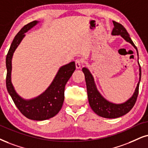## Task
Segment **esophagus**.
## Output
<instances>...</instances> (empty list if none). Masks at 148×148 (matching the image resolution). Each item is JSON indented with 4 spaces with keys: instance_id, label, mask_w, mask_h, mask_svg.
Wrapping results in <instances>:
<instances>
[{
    "instance_id": "1",
    "label": "esophagus",
    "mask_w": 148,
    "mask_h": 148,
    "mask_svg": "<svg viewBox=\"0 0 148 148\" xmlns=\"http://www.w3.org/2000/svg\"><path fill=\"white\" fill-rule=\"evenodd\" d=\"M75 63H76V68L77 69L80 68V66H81V64H82V61L80 60V59H76L75 61Z\"/></svg>"
}]
</instances>
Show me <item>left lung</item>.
<instances>
[{"label": "left lung", "mask_w": 148, "mask_h": 148, "mask_svg": "<svg viewBox=\"0 0 148 148\" xmlns=\"http://www.w3.org/2000/svg\"><path fill=\"white\" fill-rule=\"evenodd\" d=\"M114 28L112 31L113 35H121L126 42L130 43L134 48L136 50L138 54L137 48L132 42L131 38L130 37L128 33L127 32L126 29L118 22L113 21ZM139 65V63L138 62ZM83 72L85 74L86 85L87 89V96L89 103L91 109L96 113L97 115L104 118H117V117H121V116L126 115L133 107L135 104L136 99H137L138 93H139V83L141 80V66L139 65V81L136 86L134 94L129 100L122 104H114L110 102L109 101L106 100L100 92L97 89L96 84H95L94 79L92 75L87 68H83Z\"/></svg>", "instance_id": "8db88e82"}]
</instances>
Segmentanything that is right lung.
Wrapping results in <instances>:
<instances>
[{"instance_id":"add662e5","label":"right lung","mask_w":148,"mask_h":148,"mask_svg":"<svg viewBox=\"0 0 148 148\" xmlns=\"http://www.w3.org/2000/svg\"><path fill=\"white\" fill-rule=\"evenodd\" d=\"M37 22L35 20L24 26L15 36L11 44L6 57V86L14 104L22 115L28 119L42 121L53 117L61 110L64 101L65 86L76 70V65L75 62L72 61L61 67L51 85L37 98L24 100L17 94L11 80L12 57L14 51L25 36L24 33L36 25Z\"/></svg>"}]
</instances>
